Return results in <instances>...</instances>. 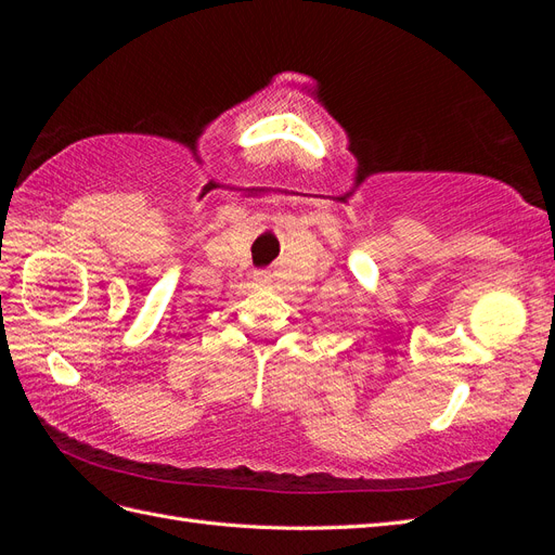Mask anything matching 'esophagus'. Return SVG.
<instances>
[{
    "label": "esophagus",
    "mask_w": 555,
    "mask_h": 555,
    "mask_svg": "<svg viewBox=\"0 0 555 555\" xmlns=\"http://www.w3.org/2000/svg\"><path fill=\"white\" fill-rule=\"evenodd\" d=\"M268 278H271V275H268V271H257L255 273V282H259V284H266Z\"/></svg>",
    "instance_id": "1"
}]
</instances>
